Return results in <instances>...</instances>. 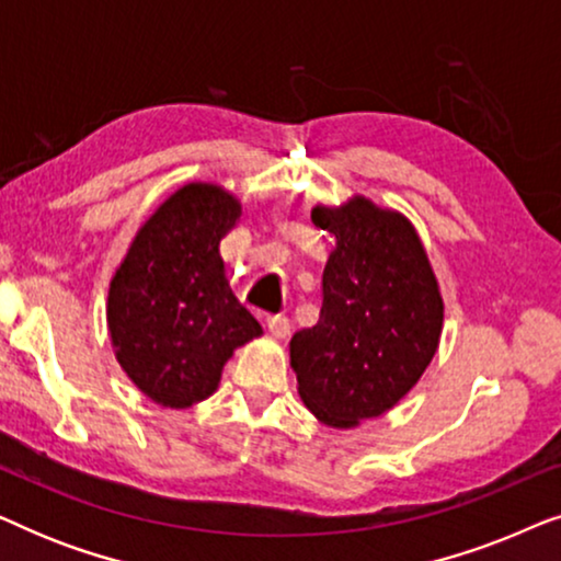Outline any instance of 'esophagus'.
Listing matches in <instances>:
<instances>
[{
  "instance_id": "34e87169",
  "label": "esophagus",
  "mask_w": 561,
  "mask_h": 561,
  "mask_svg": "<svg viewBox=\"0 0 561 561\" xmlns=\"http://www.w3.org/2000/svg\"><path fill=\"white\" fill-rule=\"evenodd\" d=\"M265 327H267V332L275 336V340H283V336L290 334V321L286 317H280V313H275V317H267Z\"/></svg>"
}]
</instances>
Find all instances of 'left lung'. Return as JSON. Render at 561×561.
I'll return each mask as SVG.
<instances>
[{
    "label": "left lung",
    "instance_id": "8db88e82",
    "mask_svg": "<svg viewBox=\"0 0 561 561\" xmlns=\"http://www.w3.org/2000/svg\"><path fill=\"white\" fill-rule=\"evenodd\" d=\"M334 237L321 275V313L290 340L298 396L329 426L375 419L416 386L439 347L444 304L416 229L357 196L317 206Z\"/></svg>",
    "mask_w": 561,
    "mask_h": 561
}]
</instances>
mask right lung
<instances>
[{
    "mask_svg": "<svg viewBox=\"0 0 561 561\" xmlns=\"http://www.w3.org/2000/svg\"><path fill=\"white\" fill-rule=\"evenodd\" d=\"M240 214L225 188L188 183L140 227L110 283L106 321L122 370L165 409L209 398L232 352L263 334L219 255Z\"/></svg>",
    "mask_w": 561,
    "mask_h": 561,
    "instance_id": "add662e5",
    "label": "right lung"
}]
</instances>
